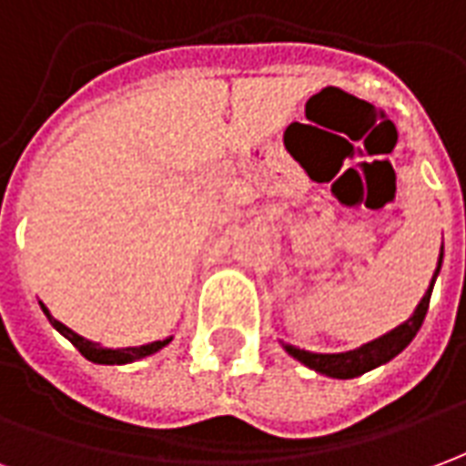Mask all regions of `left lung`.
Returning <instances> with one entry per match:
<instances>
[{
    "label": "left lung",
    "mask_w": 466,
    "mask_h": 466,
    "mask_svg": "<svg viewBox=\"0 0 466 466\" xmlns=\"http://www.w3.org/2000/svg\"><path fill=\"white\" fill-rule=\"evenodd\" d=\"M440 267L441 254L440 262H437V272L431 277L430 289L421 297V302L417 304L414 314H411L407 322L400 324L397 329H391L390 334H384L380 339L364 344V347H360V350L354 351H342V354H312V351L297 350L292 344H284V350L289 351L294 360H299L302 364H307L309 370L319 371V374H327V377H334V380H351V377H360L364 371L380 367L384 361L394 360V357L414 339V334L420 332L421 322H424V314L430 309L431 287H434V279H437V274H440Z\"/></svg>",
    "instance_id": "left-lung-1"
}]
</instances>
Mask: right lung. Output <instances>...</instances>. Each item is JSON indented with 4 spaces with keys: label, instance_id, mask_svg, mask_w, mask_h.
<instances>
[{
    "label": "right lung",
    "instance_id": "obj_1",
    "mask_svg": "<svg viewBox=\"0 0 466 466\" xmlns=\"http://www.w3.org/2000/svg\"><path fill=\"white\" fill-rule=\"evenodd\" d=\"M42 309H45L46 319L52 322V327H55L56 332L65 334L66 339L75 344L76 350L82 351L86 360L96 361V364H127V361H137V360H142V357H149V354H154V351H159L164 347V344L172 342V337H169V339H162V342H152V344H144V347H127V350H106V347H102V344L89 342V339H85V337H79V334H76V332H72L69 327H65V324L59 322V319H55V317L49 314V309H46L45 304H42Z\"/></svg>",
    "mask_w": 466,
    "mask_h": 466
}]
</instances>
